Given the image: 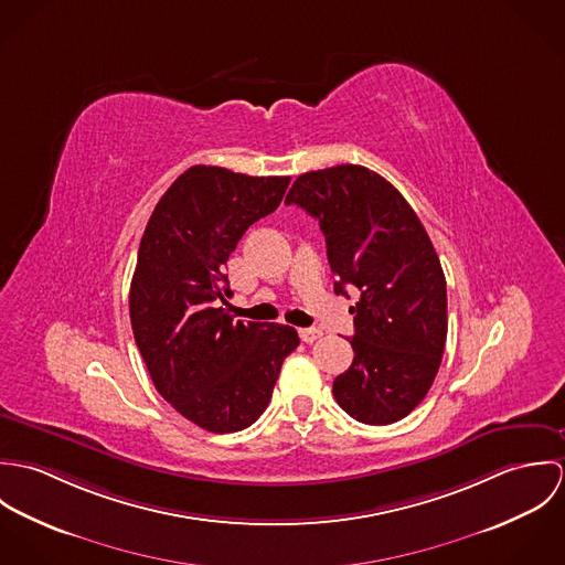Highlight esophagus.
Here are the masks:
<instances>
[{
  "mask_svg": "<svg viewBox=\"0 0 565 565\" xmlns=\"http://www.w3.org/2000/svg\"><path fill=\"white\" fill-rule=\"evenodd\" d=\"M322 337V330L320 328H302L300 330V339L305 341V343H313V341H318Z\"/></svg>",
  "mask_w": 565,
  "mask_h": 565,
  "instance_id": "1",
  "label": "esophagus"
}]
</instances>
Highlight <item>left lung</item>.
I'll return each mask as SVG.
<instances>
[{"mask_svg": "<svg viewBox=\"0 0 565 565\" xmlns=\"http://www.w3.org/2000/svg\"><path fill=\"white\" fill-rule=\"evenodd\" d=\"M285 204L320 222L334 294L352 307V365L332 383L339 406L363 424L406 417L428 394L448 332L439 256L403 193L376 171L337 164L296 178Z\"/></svg>", "mask_w": 565, "mask_h": 565, "instance_id": "left-lung-1", "label": "left lung"}]
</instances>
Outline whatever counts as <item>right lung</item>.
Segmentation results:
<instances>
[{
  "label": "right lung",
  "mask_w": 565,
  "mask_h": 565,
  "mask_svg": "<svg viewBox=\"0 0 565 565\" xmlns=\"http://www.w3.org/2000/svg\"><path fill=\"white\" fill-rule=\"evenodd\" d=\"M289 175L195 164L164 191L139 245L130 322L162 398L211 433H237L267 408L282 361L298 348L285 323L233 322L226 260L274 213Z\"/></svg>",
  "instance_id": "obj_1"
}]
</instances>
